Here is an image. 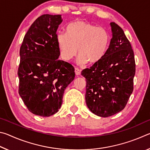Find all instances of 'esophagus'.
<instances>
[{
  "instance_id": "obj_1",
  "label": "esophagus",
  "mask_w": 150,
  "mask_h": 150,
  "mask_svg": "<svg viewBox=\"0 0 150 150\" xmlns=\"http://www.w3.org/2000/svg\"><path fill=\"white\" fill-rule=\"evenodd\" d=\"M75 74H76V75L79 76V75H81V70H80V69H79L78 68H77V67H76L75 69Z\"/></svg>"
}]
</instances>
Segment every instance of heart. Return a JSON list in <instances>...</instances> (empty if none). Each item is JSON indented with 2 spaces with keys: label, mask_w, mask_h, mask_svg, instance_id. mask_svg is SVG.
I'll return each mask as SVG.
<instances>
[{
  "label": "heart",
  "mask_w": 150,
  "mask_h": 150,
  "mask_svg": "<svg viewBox=\"0 0 150 150\" xmlns=\"http://www.w3.org/2000/svg\"><path fill=\"white\" fill-rule=\"evenodd\" d=\"M66 33L56 35V43L61 57L69 61L79 52L78 63L82 65L88 62L95 64L103 59L108 52L110 35L105 28L85 21L69 24Z\"/></svg>",
  "instance_id": "heart-1"
}]
</instances>
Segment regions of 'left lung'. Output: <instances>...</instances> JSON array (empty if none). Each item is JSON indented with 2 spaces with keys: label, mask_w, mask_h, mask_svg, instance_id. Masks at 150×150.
Wrapping results in <instances>:
<instances>
[{
  "label": "left lung",
  "mask_w": 150,
  "mask_h": 150,
  "mask_svg": "<svg viewBox=\"0 0 150 150\" xmlns=\"http://www.w3.org/2000/svg\"><path fill=\"white\" fill-rule=\"evenodd\" d=\"M108 52L99 62L82 71L86 79L85 101L95 115L108 117L122 110L134 89V55L123 30L111 22Z\"/></svg>",
  "instance_id": "obj_1"
}]
</instances>
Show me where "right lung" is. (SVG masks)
Here are the masks:
<instances>
[{"label": "right lung", "mask_w": 150, "mask_h": 150, "mask_svg": "<svg viewBox=\"0 0 150 150\" xmlns=\"http://www.w3.org/2000/svg\"><path fill=\"white\" fill-rule=\"evenodd\" d=\"M62 15L43 14L35 20L20 49L18 93L29 111L48 117L62 106L66 87L75 78L70 63L59 60L56 32Z\"/></svg>", "instance_id": "obj_1"}]
</instances>
